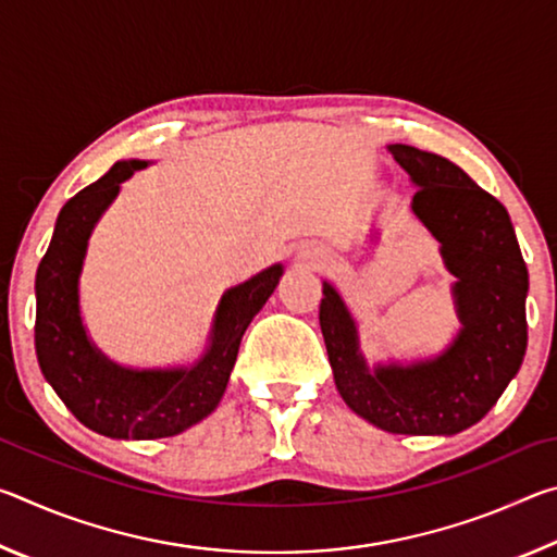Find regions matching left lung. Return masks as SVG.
<instances>
[{
    "label": "left lung",
    "mask_w": 557,
    "mask_h": 557,
    "mask_svg": "<svg viewBox=\"0 0 557 557\" xmlns=\"http://www.w3.org/2000/svg\"><path fill=\"white\" fill-rule=\"evenodd\" d=\"M388 152L418 186L412 213L435 235L457 280L459 334L428 361L371 371L354 317L329 282L319 324L336 391L356 414L393 435H457L494 408L521 369L528 270L508 211L457 164L410 145H388Z\"/></svg>",
    "instance_id": "1"
}]
</instances>
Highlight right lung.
<instances>
[{
	"label": "right lung",
	"instance_id": "1",
	"mask_svg": "<svg viewBox=\"0 0 557 557\" xmlns=\"http://www.w3.org/2000/svg\"><path fill=\"white\" fill-rule=\"evenodd\" d=\"M145 166L143 159L117 162L65 201L36 270L34 342L44 379L83 425L115 440L172 437L211 414L228 385L245 329L282 277V265H272L225 292L209 348L194 366L139 371L110 361L83 326L78 280L100 215L115 201L120 184Z\"/></svg>",
	"mask_w": 557,
	"mask_h": 557
}]
</instances>
